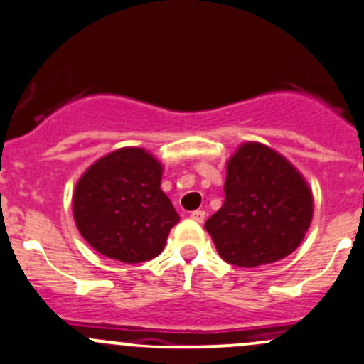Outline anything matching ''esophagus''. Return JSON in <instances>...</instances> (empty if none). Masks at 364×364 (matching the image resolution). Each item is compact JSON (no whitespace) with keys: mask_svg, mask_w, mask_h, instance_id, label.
Returning <instances> with one entry per match:
<instances>
[{"mask_svg":"<svg viewBox=\"0 0 364 364\" xmlns=\"http://www.w3.org/2000/svg\"><path fill=\"white\" fill-rule=\"evenodd\" d=\"M190 217H192V220H196V222H199V224H203L204 218H206V211H204V210H196V211H192V213H190Z\"/></svg>","mask_w":364,"mask_h":364,"instance_id":"1","label":"esophagus"}]
</instances>
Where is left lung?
Masks as SVG:
<instances>
[{
	"instance_id": "8db88e82",
	"label": "left lung",
	"mask_w": 364,
	"mask_h": 364,
	"mask_svg": "<svg viewBox=\"0 0 364 364\" xmlns=\"http://www.w3.org/2000/svg\"><path fill=\"white\" fill-rule=\"evenodd\" d=\"M225 199L204 228L217 252L243 268L274 263L294 252L313 218V193L284 156L245 142L228 161Z\"/></svg>"
}]
</instances>
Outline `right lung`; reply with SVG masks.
Returning a JSON list of instances; mask_svg holds the SVG:
<instances>
[{
    "label": "right lung",
    "mask_w": 364,
    "mask_h": 364,
    "mask_svg": "<svg viewBox=\"0 0 364 364\" xmlns=\"http://www.w3.org/2000/svg\"><path fill=\"white\" fill-rule=\"evenodd\" d=\"M161 172L142 147H122L90 165L73 196L74 222L88 245L122 263L156 257L179 222L160 188Z\"/></svg>",
    "instance_id": "right-lung-1"
}]
</instances>
